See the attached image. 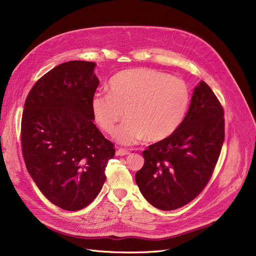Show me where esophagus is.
Instances as JSON below:
<instances>
[{
	"label": "esophagus",
	"instance_id": "esophagus-1",
	"mask_svg": "<svg viewBox=\"0 0 256 256\" xmlns=\"http://www.w3.org/2000/svg\"><path fill=\"white\" fill-rule=\"evenodd\" d=\"M130 154V151L128 149H124V148H120L118 151H116V155L118 156H125V155H128Z\"/></svg>",
	"mask_w": 256,
	"mask_h": 256
}]
</instances>
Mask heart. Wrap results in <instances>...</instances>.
Wrapping results in <instances>:
<instances>
[{"mask_svg": "<svg viewBox=\"0 0 256 256\" xmlns=\"http://www.w3.org/2000/svg\"><path fill=\"white\" fill-rule=\"evenodd\" d=\"M109 92H96L90 102L94 118L108 134L116 131L120 142L132 144L144 138L158 142L172 136L184 122L190 104L188 84L180 78L151 68L118 72Z\"/></svg>", "mask_w": 256, "mask_h": 256, "instance_id": "obj_1", "label": "heart"}]
</instances>
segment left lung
<instances>
[{
    "label": "left lung",
    "instance_id": "obj_1",
    "mask_svg": "<svg viewBox=\"0 0 256 256\" xmlns=\"http://www.w3.org/2000/svg\"><path fill=\"white\" fill-rule=\"evenodd\" d=\"M224 138V109L201 81L181 127L142 152L136 181L144 199L158 210H174L199 196L212 176Z\"/></svg>",
    "mask_w": 256,
    "mask_h": 256
}]
</instances>
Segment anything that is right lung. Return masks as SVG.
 <instances>
[{"mask_svg":"<svg viewBox=\"0 0 256 256\" xmlns=\"http://www.w3.org/2000/svg\"><path fill=\"white\" fill-rule=\"evenodd\" d=\"M94 62L72 60L38 80L24 106L20 144L26 168L53 204L82 210L98 196L105 168L116 154L92 120L90 102L99 85Z\"/></svg>","mask_w":256,"mask_h":256,"instance_id":"add662e5","label":"right lung"}]
</instances>
